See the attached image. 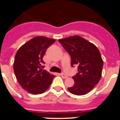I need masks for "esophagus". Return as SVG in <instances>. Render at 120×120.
I'll return each mask as SVG.
<instances>
[{
	"instance_id": "esophagus-1",
	"label": "esophagus",
	"mask_w": 120,
	"mask_h": 120,
	"mask_svg": "<svg viewBox=\"0 0 120 120\" xmlns=\"http://www.w3.org/2000/svg\"><path fill=\"white\" fill-rule=\"evenodd\" d=\"M60 76H62V78H64V79L68 78V76L66 75H65L64 73H61V74H60Z\"/></svg>"
}]
</instances>
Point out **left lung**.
<instances>
[{
  "instance_id": "left-lung-1",
  "label": "left lung",
  "mask_w": 120,
  "mask_h": 120,
  "mask_svg": "<svg viewBox=\"0 0 120 120\" xmlns=\"http://www.w3.org/2000/svg\"><path fill=\"white\" fill-rule=\"evenodd\" d=\"M58 42L71 57V66L78 65V73L73 77L75 84L68 87L71 93L84 95L100 80L103 62L97 47L82 37L75 35L59 39Z\"/></svg>"
}]
</instances>
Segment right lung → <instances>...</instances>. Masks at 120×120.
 I'll return each mask as SVG.
<instances>
[{
	"mask_svg": "<svg viewBox=\"0 0 120 120\" xmlns=\"http://www.w3.org/2000/svg\"><path fill=\"white\" fill-rule=\"evenodd\" d=\"M55 39L38 36L20 47L15 56L13 69L18 82L24 90L33 94L44 93L55 76L43 70V57Z\"/></svg>",
	"mask_w": 120,
	"mask_h": 120,
	"instance_id": "add662e5",
	"label": "right lung"
}]
</instances>
